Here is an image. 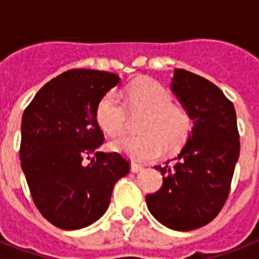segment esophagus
Returning a JSON list of instances; mask_svg holds the SVG:
<instances>
[{
    "mask_svg": "<svg viewBox=\"0 0 259 259\" xmlns=\"http://www.w3.org/2000/svg\"><path fill=\"white\" fill-rule=\"evenodd\" d=\"M142 169H144V166L140 165V164H137V162H132V172L137 173Z\"/></svg>",
    "mask_w": 259,
    "mask_h": 259,
    "instance_id": "obj_1",
    "label": "esophagus"
}]
</instances>
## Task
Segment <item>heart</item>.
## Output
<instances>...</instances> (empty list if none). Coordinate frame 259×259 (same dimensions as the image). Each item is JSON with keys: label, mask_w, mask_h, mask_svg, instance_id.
<instances>
[{"label": "heart", "mask_w": 259, "mask_h": 259, "mask_svg": "<svg viewBox=\"0 0 259 259\" xmlns=\"http://www.w3.org/2000/svg\"><path fill=\"white\" fill-rule=\"evenodd\" d=\"M125 99L126 106L115 91H107L95 107L97 123L110 137L123 133L127 110L146 113L140 126L142 133L118 138L113 142L114 149L136 161L146 162L160 157L165 146L177 149L188 140L192 118L183 106L173 103L170 93L160 82L150 78L137 79L125 89Z\"/></svg>", "instance_id": "1"}]
</instances>
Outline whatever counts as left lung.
Returning <instances> with one entry per match:
<instances>
[{
	"mask_svg": "<svg viewBox=\"0 0 259 259\" xmlns=\"http://www.w3.org/2000/svg\"><path fill=\"white\" fill-rule=\"evenodd\" d=\"M170 89L192 118L193 127L179 156L154 166L164 176L162 185L145 199L160 223L189 231L209 223L223 208L241 144L233 102L219 87L176 68Z\"/></svg>",
	"mask_w": 259,
	"mask_h": 259,
	"instance_id": "left-lung-1",
	"label": "left lung"
}]
</instances>
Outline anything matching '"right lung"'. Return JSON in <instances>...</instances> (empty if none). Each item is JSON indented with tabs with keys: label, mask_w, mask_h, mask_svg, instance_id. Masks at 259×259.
I'll return each mask as SVG.
<instances>
[{
	"label": "right lung",
	"mask_w": 259,
	"mask_h": 259,
	"mask_svg": "<svg viewBox=\"0 0 259 259\" xmlns=\"http://www.w3.org/2000/svg\"><path fill=\"white\" fill-rule=\"evenodd\" d=\"M119 82L106 71L70 70L44 84L22 114L20 160L34 205L52 225L78 230L106 212L115 183L130 164L98 148L102 95Z\"/></svg>",
	"instance_id": "add662e5"
}]
</instances>
